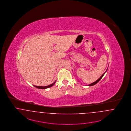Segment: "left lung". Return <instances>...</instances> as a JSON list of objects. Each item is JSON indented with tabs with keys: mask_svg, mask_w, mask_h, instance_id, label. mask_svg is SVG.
<instances>
[{
	"mask_svg": "<svg viewBox=\"0 0 131 131\" xmlns=\"http://www.w3.org/2000/svg\"><path fill=\"white\" fill-rule=\"evenodd\" d=\"M107 70H106V71H107ZM106 72H105L104 74H103L102 75V76H101V77H100V78H99L98 80H97L96 81H95V82H93V83H91V84H90V85H89V86H92V85H95V84H97V83H98V82H99L100 80L101 79V78H102L103 76H104V75L105 73H106Z\"/></svg>",
	"mask_w": 131,
	"mask_h": 131,
	"instance_id": "1",
	"label": "left lung"
}]
</instances>
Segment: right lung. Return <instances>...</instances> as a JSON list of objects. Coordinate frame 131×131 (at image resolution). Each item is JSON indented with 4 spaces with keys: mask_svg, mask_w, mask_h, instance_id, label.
I'll return each mask as SVG.
<instances>
[{
    "mask_svg": "<svg viewBox=\"0 0 131 131\" xmlns=\"http://www.w3.org/2000/svg\"><path fill=\"white\" fill-rule=\"evenodd\" d=\"M55 82H56V81H55L53 83L51 84L50 85H46V86H36V85H35L34 86H35V87L37 88H38V89H47V88H50V87L52 86L53 85H54V84L55 83Z\"/></svg>",
    "mask_w": 131,
    "mask_h": 131,
    "instance_id": "right-lung-1",
    "label": "right lung"
}]
</instances>
